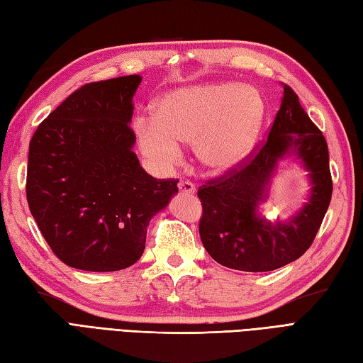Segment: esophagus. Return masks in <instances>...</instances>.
<instances>
[{
	"instance_id": "esophagus-1",
	"label": "esophagus",
	"mask_w": 363,
	"mask_h": 363,
	"mask_svg": "<svg viewBox=\"0 0 363 363\" xmlns=\"http://www.w3.org/2000/svg\"><path fill=\"white\" fill-rule=\"evenodd\" d=\"M179 189L182 194H196V184L191 182H180Z\"/></svg>"
}]
</instances>
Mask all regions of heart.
<instances>
[{
    "label": "heart",
    "mask_w": 363,
    "mask_h": 363,
    "mask_svg": "<svg viewBox=\"0 0 363 363\" xmlns=\"http://www.w3.org/2000/svg\"><path fill=\"white\" fill-rule=\"evenodd\" d=\"M262 121V100L251 87L205 83L162 96L154 115L134 121L137 143L149 160L172 167L182 143H192L203 169L226 174L250 155Z\"/></svg>",
    "instance_id": "heart-1"
}]
</instances>
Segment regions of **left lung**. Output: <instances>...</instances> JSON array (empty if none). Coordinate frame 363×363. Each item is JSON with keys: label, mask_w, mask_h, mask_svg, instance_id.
<instances>
[{"label": "left lung", "mask_w": 363, "mask_h": 363, "mask_svg": "<svg viewBox=\"0 0 363 363\" xmlns=\"http://www.w3.org/2000/svg\"><path fill=\"white\" fill-rule=\"evenodd\" d=\"M268 140L251 160L199 189L200 238L208 254L226 268L264 272L302 257L330 206L333 182L328 145L288 84ZM294 156L308 171L312 189L306 205L285 223L259 214L278 162Z\"/></svg>", "instance_id": "1"}]
</instances>
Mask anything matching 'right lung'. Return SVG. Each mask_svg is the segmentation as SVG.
Returning a JSON list of instances; mask_svg holds the SVG:
<instances>
[{
	"mask_svg": "<svg viewBox=\"0 0 363 363\" xmlns=\"http://www.w3.org/2000/svg\"><path fill=\"white\" fill-rule=\"evenodd\" d=\"M140 75L84 84L30 140L29 209L57 257L75 269L129 268L145 251L151 218L179 192L140 166L130 129Z\"/></svg>",
	"mask_w": 363,
	"mask_h": 363,
	"instance_id": "obj_1",
	"label": "right lung"
}]
</instances>
